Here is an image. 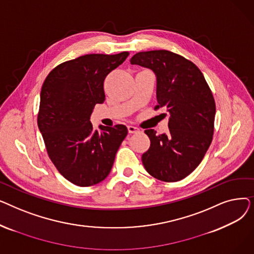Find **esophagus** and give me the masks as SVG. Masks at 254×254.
Returning a JSON list of instances; mask_svg holds the SVG:
<instances>
[{"label": "esophagus", "mask_w": 254, "mask_h": 254, "mask_svg": "<svg viewBox=\"0 0 254 254\" xmlns=\"http://www.w3.org/2000/svg\"><path fill=\"white\" fill-rule=\"evenodd\" d=\"M127 130H128L129 134H136V132L140 131V129L137 127H134V126H127Z\"/></svg>", "instance_id": "1"}]
</instances>
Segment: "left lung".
Masks as SVG:
<instances>
[{
	"mask_svg": "<svg viewBox=\"0 0 254 254\" xmlns=\"http://www.w3.org/2000/svg\"><path fill=\"white\" fill-rule=\"evenodd\" d=\"M129 62L155 74V109L165 108L169 115L168 134L145 130L150 147L142 155L144 168L158 180L179 181L199 165L212 142L214 98L197 66L174 52H138Z\"/></svg>",
	"mask_w": 254,
	"mask_h": 254,
	"instance_id": "8db88e82",
	"label": "left lung"
}]
</instances>
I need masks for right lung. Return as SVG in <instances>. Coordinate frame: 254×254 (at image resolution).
<instances>
[{"mask_svg":"<svg viewBox=\"0 0 254 254\" xmlns=\"http://www.w3.org/2000/svg\"><path fill=\"white\" fill-rule=\"evenodd\" d=\"M129 53L86 55L53 69L42 85L38 127L61 174L78 186L103 181L127 135L124 125L93 129L90 115L105 101L104 80Z\"/></svg>","mask_w":254,"mask_h":254,"instance_id":"add662e5","label":"right lung"}]
</instances>
